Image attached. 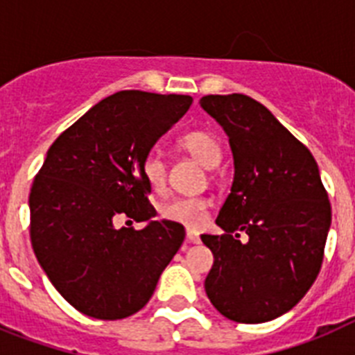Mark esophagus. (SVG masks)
<instances>
[{"mask_svg": "<svg viewBox=\"0 0 355 355\" xmlns=\"http://www.w3.org/2000/svg\"><path fill=\"white\" fill-rule=\"evenodd\" d=\"M187 241H188V243H199V241H200L199 233H196V231H190V229H188V231H187Z\"/></svg>", "mask_w": 355, "mask_h": 355, "instance_id": "esophagus-1", "label": "esophagus"}]
</instances>
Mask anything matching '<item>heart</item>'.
Returning <instances> with one entry per match:
<instances>
[{
	"label": "heart",
	"instance_id": "1",
	"mask_svg": "<svg viewBox=\"0 0 355 355\" xmlns=\"http://www.w3.org/2000/svg\"><path fill=\"white\" fill-rule=\"evenodd\" d=\"M180 150L187 153L190 158L200 163L205 168H215L222 158V147L218 139L211 131L193 130L181 135L178 139ZM142 172L146 181L155 192H163L167 187L168 168L167 162L156 153L146 156L142 163ZM209 199L206 197H175V199L163 202L158 213L165 220L197 229L206 222L209 211Z\"/></svg>",
	"mask_w": 355,
	"mask_h": 355
}]
</instances>
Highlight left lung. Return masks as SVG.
Here are the masks:
<instances>
[{
	"label": "left lung",
	"mask_w": 355,
	"mask_h": 355,
	"mask_svg": "<svg viewBox=\"0 0 355 355\" xmlns=\"http://www.w3.org/2000/svg\"><path fill=\"white\" fill-rule=\"evenodd\" d=\"M200 106L220 122L234 158L216 216L224 234L200 236L215 258L206 295L225 318L261 324L290 311L315 283L331 227L327 190L309 149L261 103L209 94Z\"/></svg>",
	"instance_id": "8db88e82"
}]
</instances>
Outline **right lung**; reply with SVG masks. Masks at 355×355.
Returning <instances> with one entry per match:
<instances>
[{
    "mask_svg": "<svg viewBox=\"0 0 355 355\" xmlns=\"http://www.w3.org/2000/svg\"><path fill=\"white\" fill-rule=\"evenodd\" d=\"M192 105L190 96L121 90L97 103L51 144L30 190L31 247L74 309L121 320L140 311L184 240V227L149 220L156 209L142 163Z\"/></svg>",
    "mask_w": 355,
    "mask_h": 355,
    "instance_id": "obj_1",
    "label": "right lung"
}]
</instances>
